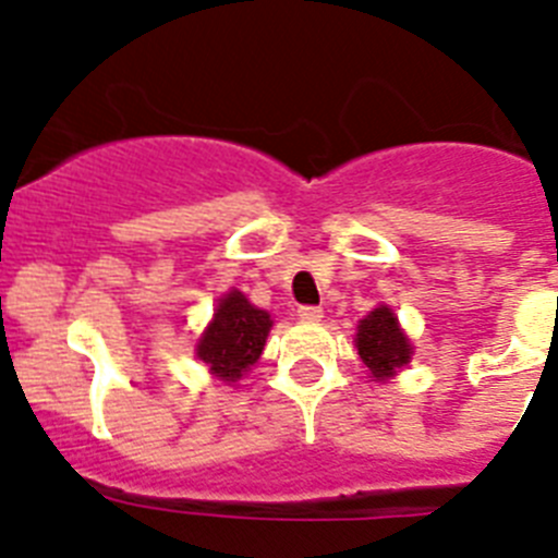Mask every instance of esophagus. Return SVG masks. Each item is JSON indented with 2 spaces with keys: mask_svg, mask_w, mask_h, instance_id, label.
I'll list each match as a JSON object with an SVG mask.
<instances>
[{
  "mask_svg": "<svg viewBox=\"0 0 558 558\" xmlns=\"http://www.w3.org/2000/svg\"><path fill=\"white\" fill-rule=\"evenodd\" d=\"M299 318H302V322H322L324 310L315 307V304H302V307H299Z\"/></svg>",
  "mask_w": 558,
  "mask_h": 558,
  "instance_id": "obj_1",
  "label": "esophagus"
}]
</instances>
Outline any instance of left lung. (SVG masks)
Here are the masks:
<instances>
[{
    "label": "left lung",
    "mask_w": 558,
    "mask_h": 558,
    "mask_svg": "<svg viewBox=\"0 0 558 558\" xmlns=\"http://www.w3.org/2000/svg\"><path fill=\"white\" fill-rule=\"evenodd\" d=\"M354 343H357V354L363 357L372 377L377 379L391 377L397 368L411 360V343L388 307H377L360 322Z\"/></svg>",
    "instance_id": "obj_1"
}]
</instances>
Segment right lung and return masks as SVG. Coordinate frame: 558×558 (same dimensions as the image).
<instances>
[{"mask_svg":"<svg viewBox=\"0 0 558 558\" xmlns=\"http://www.w3.org/2000/svg\"><path fill=\"white\" fill-rule=\"evenodd\" d=\"M270 315L256 310L240 290H231L220 299L215 322L198 343V357L226 383L243 377L265 349L270 329Z\"/></svg>","mask_w":558,"mask_h":558,"instance_id":"1","label":"right lung"}]
</instances>
